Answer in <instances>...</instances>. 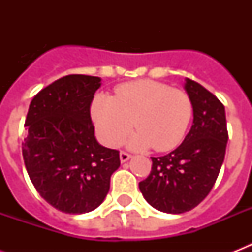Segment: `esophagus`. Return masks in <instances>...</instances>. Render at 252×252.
I'll use <instances>...</instances> for the list:
<instances>
[{"label": "esophagus", "instance_id": "esophagus-1", "mask_svg": "<svg viewBox=\"0 0 252 252\" xmlns=\"http://www.w3.org/2000/svg\"><path fill=\"white\" fill-rule=\"evenodd\" d=\"M130 157H132V156H130L129 153H126V152H122V153H120V162H122V163H124V162H126L128 159H130Z\"/></svg>", "mask_w": 252, "mask_h": 252}]
</instances>
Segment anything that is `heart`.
<instances>
[{
  "label": "heart",
  "mask_w": 252,
  "mask_h": 252,
  "mask_svg": "<svg viewBox=\"0 0 252 252\" xmlns=\"http://www.w3.org/2000/svg\"><path fill=\"white\" fill-rule=\"evenodd\" d=\"M192 115L186 91L150 80L124 84L115 90L114 98L98 94L91 103L98 137L108 148L120 145L134 123L137 130L128 140L129 148L171 150L183 141Z\"/></svg>",
  "instance_id": "1"
}]
</instances>
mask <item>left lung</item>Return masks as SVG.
I'll use <instances>...</instances> for the list:
<instances>
[{
  "label": "left lung",
  "instance_id": "8db88e82",
  "mask_svg": "<svg viewBox=\"0 0 252 252\" xmlns=\"http://www.w3.org/2000/svg\"><path fill=\"white\" fill-rule=\"evenodd\" d=\"M193 122L183 142L163 157H152V171L138 183L157 211L179 215L193 209L211 192L222 166L227 144L225 107L211 91L186 78Z\"/></svg>",
  "mask_w": 252,
  "mask_h": 252
}]
</instances>
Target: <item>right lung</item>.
<instances>
[{
    "mask_svg": "<svg viewBox=\"0 0 252 252\" xmlns=\"http://www.w3.org/2000/svg\"><path fill=\"white\" fill-rule=\"evenodd\" d=\"M100 78L70 74L37 93L26 118V170L40 196L64 213L94 211L110 191L119 152L96 141L90 104Z\"/></svg>",
    "mask_w": 252,
    "mask_h": 252,
    "instance_id": "add662e5",
    "label": "right lung"
}]
</instances>
